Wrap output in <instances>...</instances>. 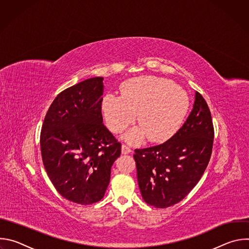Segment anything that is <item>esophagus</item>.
I'll return each instance as SVG.
<instances>
[{
	"label": "esophagus",
	"mask_w": 249,
	"mask_h": 249,
	"mask_svg": "<svg viewBox=\"0 0 249 249\" xmlns=\"http://www.w3.org/2000/svg\"><path fill=\"white\" fill-rule=\"evenodd\" d=\"M121 152H122V154L126 155V154H130V153H132V150L130 149V147H128L127 145L123 144V145L121 146Z\"/></svg>",
	"instance_id": "1"
}]
</instances>
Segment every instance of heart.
I'll return each instance as SVG.
<instances>
[{
	"label": "heart",
	"mask_w": 249,
	"mask_h": 249,
	"mask_svg": "<svg viewBox=\"0 0 249 249\" xmlns=\"http://www.w3.org/2000/svg\"><path fill=\"white\" fill-rule=\"evenodd\" d=\"M189 108L187 93L173 82L154 76L131 79L121 87V96L106 94L102 113L114 133L125 130L136 119L140 126L129 130L124 139L140 144L147 136L152 142L169 139L184 120Z\"/></svg>",
	"instance_id": "heart-1"
}]
</instances>
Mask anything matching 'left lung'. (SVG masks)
<instances>
[{
  "instance_id": "obj_1",
  "label": "left lung",
  "mask_w": 249,
  "mask_h": 249,
  "mask_svg": "<svg viewBox=\"0 0 249 249\" xmlns=\"http://www.w3.org/2000/svg\"><path fill=\"white\" fill-rule=\"evenodd\" d=\"M214 141L211 111L196 91L183 126L163 144L136 149L138 184L144 201L156 208L180 202L195 187L209 163Z\"/></svg>"
}]
</instances>
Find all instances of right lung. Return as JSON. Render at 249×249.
<instances>
[{
    "label": "right lung",
    "instance_id": "add662e5",
    "mask_svg": "<svg viewBox=\"0 0 249 249\" xmlns=\"http://www.w3.org/2000/svg\"><path fill=\"white\" fill-rule=\"evenodd\" d=\"M103 78L61 91L45 115L40 133L44 167L56 190L69 201H100L110 181L121 144L102 123Z\"/></svg>",
    "mask_w": 249,
    "mask_h": 249
}]
</instances>
